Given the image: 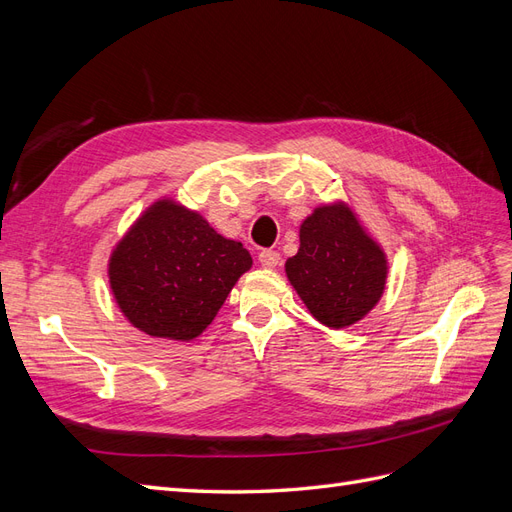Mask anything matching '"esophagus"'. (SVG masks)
Listing matches in <instances>:
<instances>
[{"label":"esophagus","mask_w":512,"mask_h":512,"mask_svg":"<svg viewBox=\"0 0 512 512\" xmlns=\"http://www.w3.org/2000/svg\"><path fill=\"white\" fill-rule=\"evenodd\" d=\"M258 262L265 269H275L277 265H280V254H277L275 250H262L258 254Z\"/></svg>","instance_id":"obj_1"}]
</instances>
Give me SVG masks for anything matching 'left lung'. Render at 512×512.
<instances>
[{"mask_svg":"<svg viewBox=\"0 0 512 512\" xmlns=\"http://www.w3.org/2000/svg\"><path fill=\"white\" fill-rule=\"evenodd\" d=\"M286 275L312 316L344 329L369 314L386 284V256L346 205L318 207L301 224Z\"/></svg>","mask_w":512,"mask_h":512,"instance_id":"obj_1","label":"left lung"}]
</instances>
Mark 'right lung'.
Here are the masks:
<instances>
[{"mask_svg":"<svg viewBox=\"0 0 512 512\" xmlns=\"http://www.w3.org/2000/svg\"><path fill=\"white\" fill-rule=\"evenodd\" d=\"M250 267L243 243L218 235L196 211L158 200L113 250L108 280L138 331L188 342L209 327Z\"/></svg>","mask_w":512,"mask_h":512,"instance_id":"1","label":"right lung"}]
</instances>
